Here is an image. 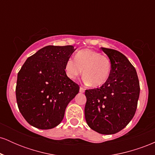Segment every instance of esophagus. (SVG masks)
I'll list each match as a JSON object with an SVG mask.
<instances>
[{
  "label": "esophagus",
  "mask_w": 155,
  "mask_h": 155,
  "mask_svg": "<svg viewBox=\"0 0 155 155\" xmlns=\"http://www.w3.org/2000/svg\"><path fill=\"white\" fill-rule=\"evenodd\" d=\"M84 91H85L84 88H83L82 87H80V88H79V92H81V93H83V92H84Z\"/></svg>",
  "instance_id": "34e87169"
}]
</instances>
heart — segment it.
I'll list each match as a JSON object with an SVG mask.
<instances>
[{
	"label": "heart",
	"mask_w": 155,
	"mask_h": 155,
	"mask_svg": "<svg viewBox=\"0 0 155 155\" xmlns=\"http://www.w3.org/2000/svg\"><path fill=\"white\" fill-rule=\"evenodd\" d=\"M74 59L66 61L65 71L69 79H75L82 73L84 81L96 87L107 81L111 73V64L109 58L98 51L90 49L78 51Z\"/></svg>",
	"instance_id": "obj_1"
}]
</instances>
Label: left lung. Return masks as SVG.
<instances>
[{
    "instance_id": "left-lung-1",
    "label": "left lung",
    "mask_w": 155,
    "mask_h": 155,
    "mask_svg": "<svg viewBox=\"0 0 155 155\" xmlns=\"http://www.w3.org/2000/svg\"><path fill=\"white\" fill-rule=\"evenodd\" d=\"M111 61L109 77L100 88L87 90L85 120L90 128L101 134L122 130L136 113L140 85L134 66L123 54L101 47Z\"/></svg>"
}]
</instances>
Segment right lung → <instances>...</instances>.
Segmentation results:
<instances>
[{"instance_id":"1","label":"right lung","mask_w":155,"mask_h":155,"mask_svg":"<svg viewBox=\"0 0 155 155\" xmlns=\"http://www.w3.org/2000/svg\"><path fill=\"white\" fill-rule=\"evenodd\" d=\"M73 46H47L29 57L17 75L16 98L22 115L31 125L47 130L63 120L65 108L79 93V86L69 79L65 63Z\"/></svg>"}]
</instances>
